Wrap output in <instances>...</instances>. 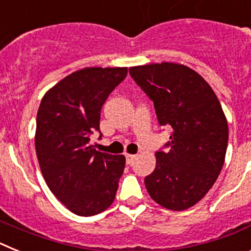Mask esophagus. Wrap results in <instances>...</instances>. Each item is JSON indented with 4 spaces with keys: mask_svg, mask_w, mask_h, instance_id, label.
I'll return each instance as SVG.
<instances>
[{
    "mask_svg": "<svg viewBox=\"0 0 251 251\" xmlns=\"http://www.w3.org/2000/svg\"><path fill=\"white\" fill-rule=\"evenodd\" d=\"M137 156L134 154H126V161H127V165H132L134 159H136Z\"/></svg>",
    "mask_w": 251,
    "mask_h": 251,
    "instance_id": "34e87169",
    "label": "esophagus"
}]
</instances>
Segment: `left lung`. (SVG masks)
Listing matches in <instances>:
<instances>
[{
	"instance_id": "1",
	"label": "left lung",
	"mask_w": 251,
	"mask_h": 251,
	"mask_svg": "<svg viewBox=\"0 0 251 251\" xmlns=\"http://www.w3.org/2000/svg\"><path fill=\"white\" fill-rule=\"evenodd\" d=\"M129 74L154 104L158 123L172 129L146 188L163 207L186 210L207 194L224 166L229 128L220 101L201 75L181 64L133 66Z\"/></svg>"
}]
</instances>
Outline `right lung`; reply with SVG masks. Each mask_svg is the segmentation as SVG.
Listing matches in <instances>:
<instances>
[{"instance_id":"right-lung-1","label":"right lung","mask_w":251,"mask_h":251,"mask_svg":"<svg viewBox=\"0 0 251 251\" xmlns=\"http://www.w3.org/2000/svg\"><path fill=\"white\" fill-rule=\"evenodd\" d=\"M127 73V68L77 70L52 86L39 106L35 147L40 168L57 200L79 216L106 210L118 190L126 157L98 152L90 136L100 133L101 106Z\"/></svg>"}]
</instances>
